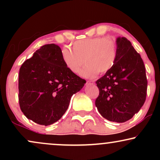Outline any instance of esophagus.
<instances>
[{
    "instance_id": "obj_1",
    "label": "esophagus",
    "mask_w": 160,
    "mask_h": 160,
    "mask_svg": "<svg viewBox=\"0 0 160 160\" xmlns=\"http://www.w3.org/2000/svg\"><path fill=\"white\" fill-rule=\"evenodd\" d=\"M94 81H93V80H88L87 82H86V85H87V84H93L94 83Z\"/></svg>"
}]
</instances>
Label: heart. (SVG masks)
I'll return each mask as SVG.
<instances>
[{
  "label": "heart",
  "instance_id": "obj_1",
  "mask_svg": "<svg viewBox=\"0 0 160 160\" xmlns=\"http://www.w3.org/2000/svg\"><path fill=\"white\" fill-rule=\"evenodd\" d=\"M62 58L66 67L74 74H78L86 62L87 65L81 75L94 78L98 73L106 74L113 67L117 58V46L111 38H85L74 42L72 49L65 47L62 50Z\"/></svg>",
  "mask_w": 160,
  "mask_h": 160
}]
</instances>
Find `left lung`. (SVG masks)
<instances>
[{
    "instance_id": "8db88e82",
    "label": "left lung",
    "mask_w": 160,
    "mask_h": 160,
    "mask_svg": "<svg viewBox=\"0 0 160 160\" xmlns=\"http://www.w3.org/2000/svg\"><path fill=\"white\" fill-rule=\"evenodd\" d=\"M117 58L111 71L96 81L95 106L104 118L124 122L140 111L146 100L148 80L142 58L126 38L117 39Z\"/></svg>"
}]
</instances>
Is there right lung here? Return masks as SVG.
<instances>
[{
    "label": "right lung",
    "instance_id": "add662e5",
    "mask_svg": "<svg viewBox=\"0 0 160 160\" xmlns=\"http://www.w3.org/2000/svg\"><path fill=\"white\" fill-rule=\"evenodd\" d=\"M85 83L66 67L58 45H43L19 69L20 109L28 119L49 126L61 119Z\"/></svg>",
    "mask_w": 160,
    "mask_h": 160
}]
</instances>
